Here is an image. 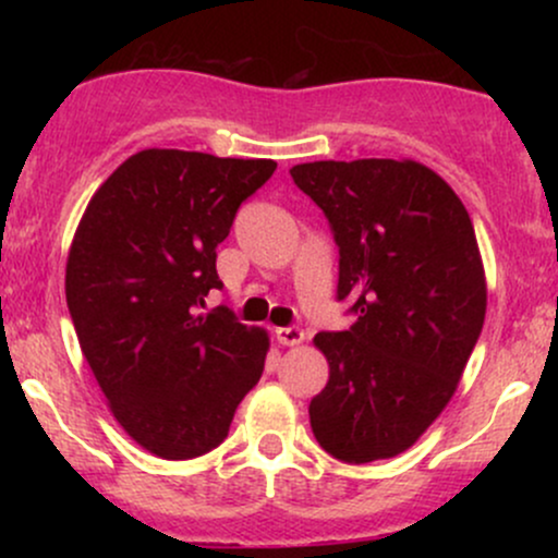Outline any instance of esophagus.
Returning <instances> with one entry per match:
<instances>
[{
  "label": "esophagus",
  "mask_w": 558,
  "mask_h": 558,
  "mask_svg": "<svg viewBox=\"0 0 558 558\" xmlns=\"http://www.w3.org/2000/svg\"><path fill=\"white\" fill-rule=\"evenodd\" d=\"M275 338H278L280 345H299L301 341H304V330L293 328V325H288V328L275 330Z\"/></svg>",
  "instance_id": "1"
}]
</instances>
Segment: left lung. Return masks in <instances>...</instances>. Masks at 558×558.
Instances as JSON below:
<instances>
[{
	"mask_svg": "<svg viewBox=\"0 0 558 558\" xmlns=\"http://www.w3.org/2000/svg\"><path fill=\"white\" fill-rule=\"evenodd\" d=\"M293 183L328 217L338 301L356 323L317 332L330 377L317 444L349 464L399 457L451 401L485 323V270L462 198L414 159L304 162Z\"/></svg>",
	"mask_w": 558,
	"mask_h": 558,
	"instance_id": "1",
	"label": "left lung"
}]
</instances>
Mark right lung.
Here are the masks:
<instances>
[{
  "label": "right lung",
  "instance_id": "add662e5",
  "mask_svg": "<svg viewBox=\"0 0 558 558\" xmlns=\"http://www.w3.org/2000/svg\"><path fill=\"white\" fill-rule=\"evenodd\" d=\"M275 168L144 149L99 185L75 230L65 296L81 351L114 420L162 459L220 446L265 369V330L202 310L222 288L217 243Z\"/></svg>",
  "mask_w": 558,
  "mask_h": 558
}]
</instances>
